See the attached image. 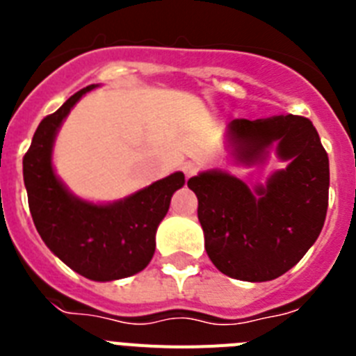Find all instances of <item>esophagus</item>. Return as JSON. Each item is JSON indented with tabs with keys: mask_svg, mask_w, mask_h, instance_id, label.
I'll return each instance as SVG.
<instances>
[{
	"mask_svg": "<svg viewBox=\"0 0 356 356\" xmlns=\"http://www.w3.org/2000/svg\"><path fill=\"white\" fill-rule=\"evenodd\" d=\"M181 171H184L185 178H191V176H194L197 172V165H196V163H193V162H187V163H184V165H181Z\"/></svg>",
	"mask_w": 356,
	"mask_h": 356,
	"instance_id": "34e87169",
	"label": "esophagus"
}]
</instances>
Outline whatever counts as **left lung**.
I'll return each instance as SVG.
<instances>
[{
	"instance_id": "8db88e82",
	"label": "left lung",
	"mask_w": 356,
	"mask_h": 356,
	"mask_svg": "<svg viewBox=\"0 0 356 356\" xmlns=\"http://www.w3.org/2000/svg\"><path fill=\"white\" fill-rule=\"evenodd\" d=\"M235 162L254 165L276 155L287 168L250 188L219 169L187 181L213 266L235 280L269 282L303 259L326 219L330 163L312 121L301 115L234 119L226 130Z\"/></svg>"
}]
</instances>
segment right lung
Masks as SVG:
<instances>
[{"label": "right lung", "instance_id": "1", "mask_svg": "<svg viewBox=\"0 0 356 356\" xmlns=\"http://www.w3.org/2000/svg\"><path fill=\"white\" fill-rule=\"evenodd\" d=\"M89 85L40 121L23 159L28 205L44 244L78 275L112 282L137 275L155 253V234L169 210L172 194L184 187V172L140 188L124 200L97 205L69 193L51 162L53 143L71 108Z\"/></svg>", "mask_w": 356, "mask_h": 356}]
</instances>
